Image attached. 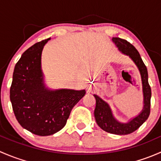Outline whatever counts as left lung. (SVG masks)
<instances>
[{"label":"left lung","mask_w":161,"mask_h":161,"mask_svg":"<svg viewBox=\"0 0 161 161\" xmlns=\"http://www.w3.org/2000/svg\"><path fill=\"white\" fill-rule=\"evenodd\" d=\"M112 41L116 45L119 51L129 56L132 60L139 69L142 79L143 108L137 116L129 120V121L125 123L120 122L114 117L109 104L97 94H94L96 99L94 117L97 125L103 131L115 135H128L137 130L147 121L150 115L151 89L148 82V71L139 53L133 45L127 40L118 37H113Z\"/></svg>","instance_id":"1"}]
</instances>
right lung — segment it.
Instances as JSON below:
<instances>
[{"label":"right lung","instance_id":"1","mask_svg":"<svg viewBox=\"0 0 161 161\" xmlns=\"http://www.w3.org/2000/svg\"><path fill=\"white\" fill-rule=\"evenodd\" d=\"M50 38L35 43L22 53L14 66L10 100L22 128L40 136H50L64 128L75 105L86 90H50L41 69L43 47Z\"/></svg>","mask_w":161,"mask_h":161}]
</instances>
